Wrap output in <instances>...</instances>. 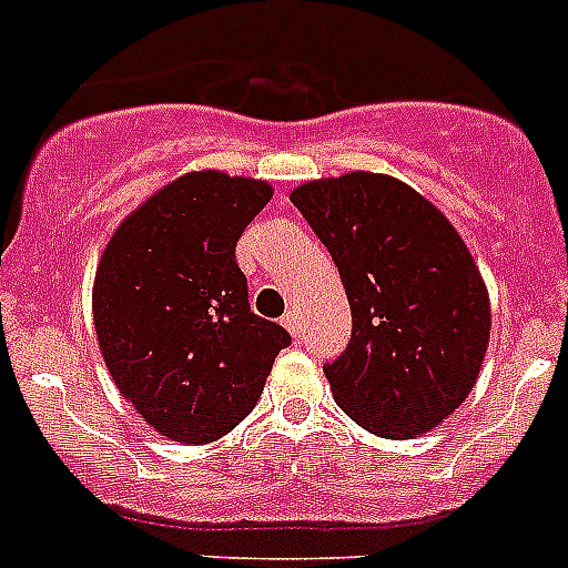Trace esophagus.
<instances>
[{
    "instance_id": "esophagus-1",
    "label": "esophagus",
    "mask_w": 568,
    "mask_h": 568,
    "mask_svg": "<svg viewBox=\"0 0 568 568\" xmlns=\"http://www.w3.org/2000/svg\"><path fill=\"white\" fill-rule=\"evenodd\" d=\"M281 324H284V327H287L295 338H298L301 327H298V313H295V310H287V313H284V318H281Z\"/></svg>"
}]
</instances>
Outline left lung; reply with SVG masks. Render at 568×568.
<instances>
[{"instance_id":"obj_1","label":"left lung","mask_w":568,"mask_h":568,"mask_svg":"<svg viewBox=\"0 0 568 568\" xmlns=\"http://www.w3.org/2000/svg\"><path fill=\"white\" fill-rule=\"evenodd\" d=\"M290 202L329 250L353 338L324 366L335 400L366 433L413 438L458 409L489 346V293L458 230L409 184L346 173Z\"/></svg>"}]
</instances>
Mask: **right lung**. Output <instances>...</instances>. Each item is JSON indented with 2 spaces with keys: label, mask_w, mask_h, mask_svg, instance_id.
Masks as SVG:
<instances>
[{
  "label": "right lung",
  "mask_w": 568,
  "mask_h": 568,
  "mask_svg": "<svg viewBox=\"0 0 568 568\" xmlns=\"http://www.w3.org/2000/svg\"><path fill=\"white\" fill-rule=\"evenodd\" d=\"M267 182L187 173L119 224L93 284V324L115 389L182 444L227 435L258 404L290 333L250 313L241 233Z\"/></svg>",
  "instance_id": "1"
}]
</instances>
